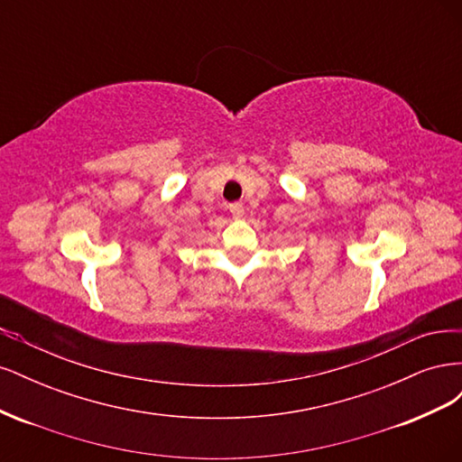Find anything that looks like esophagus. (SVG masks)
<instances>
[{
    "label": "esophagus",
    "mask_w": 462,
    "mask_h": 462,
    "mask_svg": "<svg viewBox=\"0 0 462 462\" xmlns=\"http://www.w3.org/2000/svg\"><path fill=\"white\" fill-rule=\"evenodd\" d=\"M229 212L233 214V217H243L245 216V208L241 202H235V204H229Z\"/></svg>",
    "instance_id": "esophagus-1"
}]
</instances>
